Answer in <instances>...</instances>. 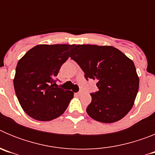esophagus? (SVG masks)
Instances as JSON below:
<instances>
[{"label":"esophagus","mask_w":155,"mask_h":155,"mask_svg":"<svg viewBox=\"0 0 155 155\" xmlns=\"http://www.w3.org/2000/svg\"><path fill=\"white\" fill-rule=\"evenodd\" d=\"M75 94H76L77 95H78V96H80V95H81L82 92H81V91H79V92H77V93H75Z\"/></svg>","instance_id":"esophagus-1"}]
</instances>
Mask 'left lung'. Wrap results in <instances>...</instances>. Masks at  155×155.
Returning a JSON list of instances; mask_svg holds the SVG:
<instances>
[{"mask_svg":"<svg viewBox=\"0 0 155 155\" xmlns=\"http://www.w3.org/2000/svg\"><path fill=\"white\" fill-rule=\"evenodd\" d=\"M71 58L84 71L86 80H97L98 91L91 93L86 109L96 121L111 124L130 112L139 89V78L134 62L110 46L77 45Z\"/></svg>","mask_w":155,"mask_h":155,"instance_id":"left-lung-1","label":"left lung"}]
</instances>
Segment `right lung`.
<instances>
[{
  "mask_svg": "<svg viewBox=\"0 0 155 155\" xmlns=\"http://www.w3.org/2000/svg\"><path fill=\"white\" fill-rule=\"evenodd\" d=\"M75 45H37L16 67L14 87L25 113L39 121H50L65 112L72 91L57 87L56 77Z\"/></svg>",
  "mask_w": 155,
  "mask_h": 155,
  "instance_id": "1",
  "label": "right lung"
}]
</instances>
